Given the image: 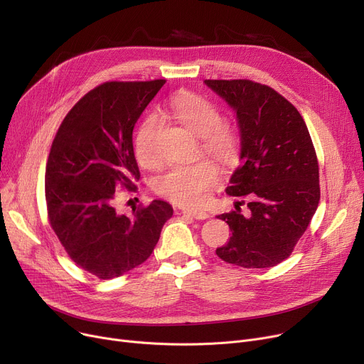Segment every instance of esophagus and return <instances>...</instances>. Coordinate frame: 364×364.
<instances>
[{"mask_svg": "<svg viewBox=\"0 0 364 364\" xmlns=\"http://www.w3.org/2000/svg\"><path fill=\"white\" fill-rule=\"evenodd\" d=\"M181 214L192 217L195 220H206V218H209V214L203 213V211H181Z\"/></svg>", "mask_w": 364, "mask_h": 364, "instance_id": "1", "label": "esophagus"}]
</instances>
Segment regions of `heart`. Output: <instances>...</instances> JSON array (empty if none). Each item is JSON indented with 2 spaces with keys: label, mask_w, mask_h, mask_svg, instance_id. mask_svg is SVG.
<instances>
[{
  "label": "heart",
  "mask_w": 364,
  "mask_h": 364,
  "mask_svg": "<svg viewBox=\"0 0 364 364\" xmlns=\"http://www.w3.org/2000/svg\"><path fill=\"white\" fill-rule=\"evenodd\" d=\"M165 112L177 124L199 137L200 151L224 165L233 164L240 151L239 129L223 121L220 109L202 95L181 91L171 97ZM155 117H147L134 139V155L146 169L161 165V151L156 143ZM220 181V169L211 161H198L192 165H177L159 176L153 184L155 193L183 208H198L208 192Z\"/></svg>",
  "instance_id": "obj_1"
}]
</instances>
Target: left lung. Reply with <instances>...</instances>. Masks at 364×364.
I'll use <instances>...</instances> for the list:
<instances>
[{
  "label": "left lung",
  "mask_w": 364,
  "mask_h": 364,
  "mask_svg": "<svg viewBox=\"0 0 364 364\" xmlns=\"http://www.w3.org/2000/svg\"><path fill=\"white\" fill-rule=\"evenodd\" d=\"M237 114L242 164L225 192L247 199L218 215L232 230L217 255L243 269H267L288 258L320 200L318 162L296 107L269 85L251 80H205ZM245 203V200H242Z\"/></svg>",
  "instance_id": "1"
}]
</instances>
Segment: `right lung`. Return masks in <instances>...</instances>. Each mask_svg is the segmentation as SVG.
Returning a JSON list of instances; mask_svg holds the SVG:
<instances>
[{"mask_svg": "<svg viewBox=\"0 0 364 364\" xmlns=\"http://www.w3.org/2000/svg\"><path fill=\"white\" fill-rule=\"evenodd\" d=\"M109 81L75 103L53 140L46 166L47 218L69 258L107 280L144 262L172 208L164 200L117 213L114 190H136L140 171L132 129L165 84Z\"/></svg>", "mask_w": 364, "mask_h": 364, "instance_id": "add662e5", "label": "right lung"}]
</instances>
